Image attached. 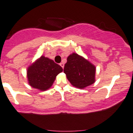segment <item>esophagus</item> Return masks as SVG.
Listing matches in <instances>:
<instances>
[{
	"mask_svg": "<svg viewBox=\"0 0 133 133\" xmlns=\"http://www.w3.org/2000/svg\"><path fill=\"white\" fill-rule=\"evenodd\" d=\"M60 65L62 67V69L64 68V64L62 63V62H61V63H60Z\"/></svg>",
	"mask_w": 133,
	"mask_h": 133,
	"instance_id": "1",
	"label": "esophagus"
}]
</instances>
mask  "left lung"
<instances>
[{
  "label": "left lung",
  "mask_w": 133,
  "mask_h": 133,
  "mask_svg": "<svg viewBox=\"0 0 133 133\" xmlns=\"http://www.w3.org/2000/svg\"><path fill=\"white\" fill-rule=\"evenodd\" d=\"M64 72L71 84L80 89L95 82V67L77 54L73 53L68 57Z\"/></svg>",
  "instance_id": "8db88e82"
}]
</instances>
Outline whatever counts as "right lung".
Here are the masks:
<instances>
[{
  "mask_svg": "<svg viewBox=\"0 0 133 133\" xmlns=\"http://www.w3.org/2000/svg\"><path fill=\"white\" fill-rule=\"evenodd\" d=\"M62 71L59 65L48 57L41 56L27 71V77L31 87L46 90L53 84L56 77Z\"/></svg>",
  "mask_w": 133,
  "mask_h": 133,
  "instance_id": "right-lung-1",
  "label": "right lung"
}]
</instances>
